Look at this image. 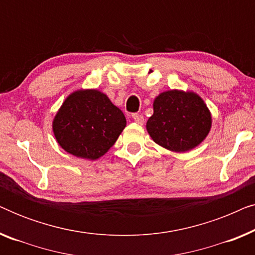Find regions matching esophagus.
Returning <instances> with one entry per match:
<instances>
[{
  "label": "esophagus",
  "instance_id": "esophagus-1",
  "mask_svg": "<svg viewBox=\"0 0 255 255\" xmlns=\"http://www.w3.org/2000/svg\"><path fill=\"white\" fill-rule=\"evenodd\" d=\"M132 118H133L134 122H137L138 124H144V116L140 114H133L132 115Z\"/></svg>",
  "mask_w": 255,
  "mask_h": 255
}]
</instances>
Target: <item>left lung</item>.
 <instances>
[{"mask_svg": "<svg viewBox=\"0 0 255 255\" xmlns=\"http://www.w3.org/2000/svg\"><path fill=\"white\" fill-rule=\"evenodd\" d=\"M146 128L156 144L174 152L196 147L211 128V115L195 93L169 90L156 97Z\"/></svg>", "mask_w": 255, "mask_h": 255, "instance_id": "8db88e82", "label": "left lung"}]
</instances>
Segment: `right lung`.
<instances>
[{
  "label": "right lung",
  "mask_w": 255,
  "mask_h": 255,
  "mask_svg": "<svg viewBox=\"0 0 255 255\" xmlns=\"http://www.w3.org/2000/svg\"><path fill=\"white\" fill-rule=\"evenodd\" d=\"M127 127L120 108L99 90H78L62 103L53 132L66 152L95 160L108 152Z\"/></svg>",
  "instance_id": "right-lung-1"
}]
</instances>
